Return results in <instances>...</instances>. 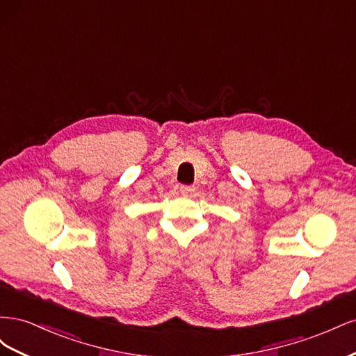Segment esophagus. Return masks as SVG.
Here are the masks:
<instances>
[{"label":"esophagus","instance_id":"esophagus-1","mask_svg":"<svg viewBox=\"0 0 356 356\" xmlns=\"http://www.w3.org/2000/svg\"><path fill=\"white\" fill-rule=\"evenodd\" d=\"M179 191L182 193V195H190V193L195 191V186H181Z\"/></svg>","mask_w":356,"mask_h":356}]
</instances>
